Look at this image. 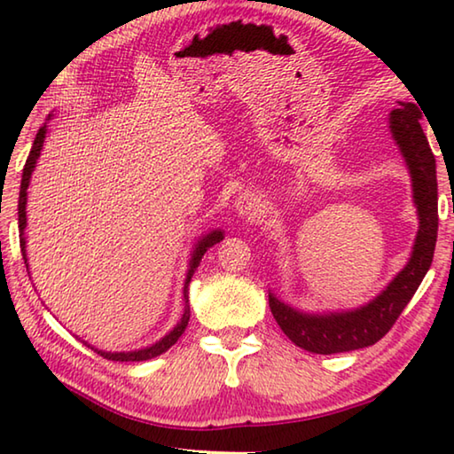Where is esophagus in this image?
Returning a JSON list of instances; mask_svg holds the SVG:
<instances>
[{
  "mask_svg": "<svg viewBox=\"0 0 454 454\" xmlns=\"http://www.w3.org/2000/svg\"><path fill=\"white\" fill-rule=\"evenodd\" d=\"M234 208L238 212V216L248 222H254L262 216V202H260V198L256 194H252V192H244V194L238 196Z\"/></svg>",
  "mask_w": 454,
  "mask_h": 454,
  "instance_id": "obj_1",
  "label": "esophagus"
}]
</instances>
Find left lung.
Returning a JSON list of instances; mask_svg holds the SVG:
<instances>
[{"instance_id":"1","label":"left lung","mask_w":454,"mask_h":454,"mask_svg":"<svg viewBox=\"0 0 454 454\" xmlns=\"http://www.w3.org/2000/svg\"><path fill=\"white\" fill-rule=\"evenodd\" d=\"M420 118L419 106L412 102H401L396 110L390 112V132L411 170L414 204L420 220L409 264L372 302L348 312L304 314L284 304L274 294H268L276 322L296 347L314 355H336L379 342L393 328L433 264L439 230V192L434 156L420 128Z\"/></svg>"}]
</instances>
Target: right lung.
<instances>
[{
	"mask_svg": "<svg viewBox=\"0 0 454 454\" xmlns=\"http://www.w3.org/2000/svg\"><path fill=\"white\" fill-rule=\"evenodd\" d=\"M45 132H48V128L42 126L37 129V136L34 140L32 145V152H29V156L26 160V166H24V176H21V188H20V202H18V224H20V246H21V254H24V262H27L26 258V238H24V230H26V202H27V186H29V178H32V172L35 168L37 158H40V152L43 148V140H45ZM222 232L220 230H214V232L202 236L196 244L194 252H192V260H190V268H188V274H186V284H184V301H186V306H184V314L178 325L174 326V330H170L162 340H158L156 344H152L148 348H142V350H134V352H102V350H96L99 356H104L107 360H120V363H140V360H150L153 356H160L162 352H166L170 347H174L176 342H178V338L182 336L184 330L188 326V320H190V306H188V284L192 280V276H194L196 268L200 264V260L206 254V250L210 248V246L218 244L222 240ZM27 266V264H26ZM29 274V272H27Z\"/></svg>",
	"mask_w": 454,
	"mask_h": 454,
	"instance_id": "right-lung-1",
	"label": "right lung"
}]
</instances>
